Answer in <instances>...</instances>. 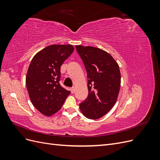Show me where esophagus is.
<instances>
[{"mask_svg": "<svg viewBox=\"0 0 160 160\" xmlns=\"http://www.w3.org/2000/svg\"><path fill=\"white\" fill-rule=\"evenodd\" d=\"M71 93L72 94H73L74 93H75V88H71Z\"/></svg>", "mask_w": 160, "mask_h": 160, "instance_id": "obj_1", "label": "esophagus"}]
</instances>
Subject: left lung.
<instances>
[{"label":"left lung","mask_w":160,"mask_h":160,"mask_svg":"<svg viewBox=\"0 0 160 160\" xmlns=\"http://www.w3.org/2000/svg\"><path fill=\"white\" fill-rule=\"evenodd\" d=\"M88 73V97L79 104L86 118H102L117 101L121 87L119 65L109 53L98 47L75 46Z\"/></svg>","instance_id":"obj_1"}]
</instances>
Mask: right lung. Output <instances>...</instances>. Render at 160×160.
I'll use <instances>...</instances> for the list:
<instances>
[{
  "mask_svg": "<svg viewBox=\"0 0 160 160\" xmlns=\"http://www.w3.org/2000/svg\"><path fill=\"white\" fill-rule=\"evenodd\" d=\"M74 51L71 45L47 46L33 57L26 76V85L32 105L50 117L63 105L71 92L60 85L61 66Z\"/></svg>",
  "mask_w": 160,
  "mask_h": 160,
  "instance_id": "obj_1",
  "label": "right lung"
}]
</instances>
